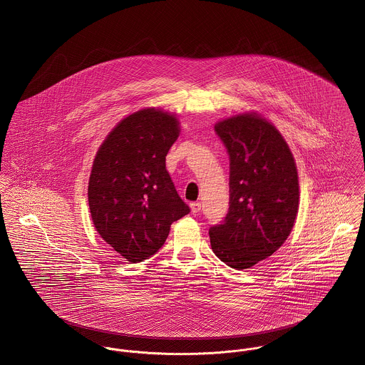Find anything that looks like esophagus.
Listing matches in <instances>:
<instances>
[{"instance_id":"obj_1","label":"esophagus","mask_w":365,"mask_h":365,"mask_svg":"<svg viewBox=\"0 0 365 365\" xmlns=\"http://www.w3.org/2000/svg\"><path fill=\"white\" fill-rule=\"evenodd\" d=\"M190 210H192V212H193V214H198V212H200V210H201V202H198V201H196V202H192V204H190Z\"/></svg>"}]
</instances>
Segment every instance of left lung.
<instances>
[{
  "label": "left lung",
  "mask_w": 365,
  "mask_h": 365,
  "mask_svg": "<svg viewBox=\"0 0 365 365\" xmlns=\"http://www.w3.org/2000/svg\"><path fill=\"white\" fill-rule=\"evenodd\" d=\"M230 160L229 211L210 227L212 252L246 269L277 252L299 212V176L281 132L259 113H237L215 123Z\"/></svg>",
  "instance_id": "1"
}]
</instances>
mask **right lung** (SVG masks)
Returning <instances> with one entry per match:
<instances>
[{
    "label": "right lung",
    "mask_w": 365,
    "mask_h": 365,
    "mask_svg": "<svg viewBox=\"0 0 365 365\" xmlns=\"http://www.w3.org/2000/svg\"><path fill=\"white\" fill-rule=\"evenodd\" d=\"M179 133L175 113L143 108L123 118L94 157L87 190L93 225L129 262L158 252L170 225L190 212L165 167Z\"/></svg>",
    "instance_id": "1"
}]
</instances>
